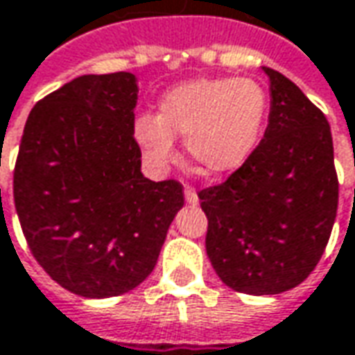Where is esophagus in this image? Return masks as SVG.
<instances>
[{
  "instance_id": "34e87169",
  "label": "esophagus",
  "mask_w": 355,
  "mask_h": 355,
  "mask_svg": "<svg viewBox=\"0 0 355 355\" xmlns=\"http://www.w3.org/2000/svg\"><path fill=\"white\" fill-rule=\"evenodd\" d=\"M183 195H185V203L187 205H199V197H197V193H195L191 187H187Z\"/></svg>"
}]
</instances>
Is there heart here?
I'll return each instance as SVG.
<instances>
[{"label": "heart", "instance_id": "1", "mask_svg": "<svg viewBox=\"0 0 355 355\" xmlns=\"http://www.w3.org/2000/svg\"><path fill=\"white\" fill-rule=\"evenodd\" d=\"M268 95L250 78H199L162 95L158 115L135 121V139L156 166L175 158V137L209 178L239 170L260 142Z\"/></svg>", "mask_w": 355, "mask_h": 355}]
</instances>
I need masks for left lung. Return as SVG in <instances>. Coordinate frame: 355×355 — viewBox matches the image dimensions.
<instances>
[{"mask_svg": "<svg viewBox=\"0 0 355 355\" xmlns=\"http://www.w3.org/2000/svg\"><path fill=\"white\" fill-rule=\"evenodd\" d=\"M270 80L263 139L227 182L199 193L207 256L220 282L277 295L305 282L327 248L338 209L330 125L291 80Z\"/></svg>", "mask_w": 355, "mask_h": 355, "instance_id": "1", "label": "left lung"}]
</instances>
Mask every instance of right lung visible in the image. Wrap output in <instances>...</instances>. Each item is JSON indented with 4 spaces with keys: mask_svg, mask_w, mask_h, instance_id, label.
<instances>
[{
    "mask_svg": "<svg viewBox=\"0 0 355 355\" xmlns=\"http://www.w3.org/2000/svg\"><path fill=\"white\" fill-rule=\"evenodd\" d=\"M137 76H80L28 113L13 197L28 248L64 289L107 299L148 277L182 185L140 172Z\"/></svg>",
    "mask_w": 355,
    "mask_h": 355,
    "instance_id": "obj_1",
    "label": "right lung"
}]
</instances>
